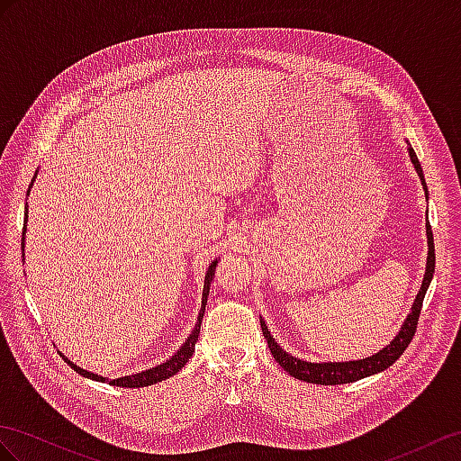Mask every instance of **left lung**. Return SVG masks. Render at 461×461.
<instances>
[{
    "instance_id": "left-lung-1",
    "label": "left lung",
    "mask_w": 461,
    "mask_h": 461,
    "mask_svg": "<svg viewBox=\"0 0 461 461\" xmlns=\"http://www.w3.org/2000/svg\"><path fill=\"white\" fill-rule=\"evenodd\" d=\"M407 149H409V158L411 163L415 165V171L420 179V185L424 188V194H429V188L427 183H424V175H422V167L417 159V153L415 149L411 148V144L407 141ZM427 243H429V255H427V270H424V278H422V285L420 290L417 294L415 302H412V308L411 313L407 315V320L401 325L399 333L395 335V339L392 343L385 345L380 352L372 354L368 358H360V360H348V362H308V360H300L296 357H292L285 348H282L275 337L270 335L268 327L265 323V320H261V329H263V335L268 343L270 352H273L275 360L285 368L290 375L298 377V380L303 382H310V384H321V385H339V384H352V382H358L362 377H368L374 375L377 372H384L387 370L389 366H392L401 354L405 352V348L409 347V343L415 337V329H417V321H419V315H420V308H422V300H424V294H427L429 286H430V280L434 275V238H432V230H430V223H427Z\"/></svg>"
}]
</instances>
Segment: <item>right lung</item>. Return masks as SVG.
I'll list each match as a JSON object with an SVG mask.
<instances>
[{"label": "right lung", "mask_w": 461, "mask_h": 461, "mask_svg": "<svg viewBox=\"0 0 461 461\" xmlns=\"http://www.w3.org/2000/svg\"><path fill=\"white\" fill-rule=\"evenodd\" d=\"M34 179H37V173H34L32 176V183ZM31 183V186H32ZM31 186L27 194L31 193ZM27 220H29V206H25V226H23V240H21V247H23V261H25V233H27ZM220 258H216V261H212L208 270H206V276H204V290H203V305H200V312H198V317H196V325L191 331V335L186 337V340L183 343V347H179V350H176L171 358H167L165 362L153 366V368L149 370H144V372H138V374H132V375H124V377H116V380H109V377H103L99 374H93V372H87L84 368H79V366H76L72 360H68L64 354L62 358L72 366V368L81 374L84 377H89V380H95V382H109L111 385H116V387H146V385H153L158 382H163L167 380V377L175 375L176 372H179L183 366L188 362V358L193 357L194 354V345L198 340V333H200V323H203V317H204V310H206V302H208V292H210V285L212 280H214V273H216V265H218Z\"/></svg>", "instance_id": "right-lung-1"}]
</instances>
